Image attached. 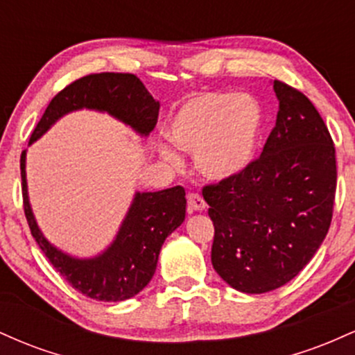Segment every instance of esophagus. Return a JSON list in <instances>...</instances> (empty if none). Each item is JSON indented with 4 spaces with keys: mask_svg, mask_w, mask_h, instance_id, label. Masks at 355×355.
Wrapping results in <instances>:
<instances>
[{
    "mask_svg": "<svg viewBox=\"0 0 355 355\" xmlns=\"http://www.w3.org/2000/svg\"><path fill=\"white\" fill-rule=\"evenodd\" d=\"M187 202H189V207L191 210H205L207 209V202L203 200L202 195H198V193H189Z\"/></svg>",
    "mask_w": 355,
    "mask_h": 355,
    "instance_id": "obj_1",
    "label": "esophagus"
}]
</instances>
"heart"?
I'll list each match as a JSON object with an SVG mask.
<instances>
[{
  "instance_id": "b5f03b06",
  "label": "heart",
  "mask_w": 355,
  "mask_h": 355,
  "mask_svg": "<svg viewBox=\"0 0 355 355\" xmlns=\"http://www.w3.org/2000/svg\"><path fill=\"white\" fill-rule=\"evenodd\" d=\"M262 123V110L252 96L210 92L178 110L168 135L183 150L197 153V165L205 177L225 180L252 162ZM162 155L168 164L180 165V155L170 146H162Z\"/></svg>"
}]
</instances>
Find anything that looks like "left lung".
I'll return each instance as SVG.
<instances>
[{
  "label": "left lung",
  "mask_w": 355,
  "mask_h": 355,
  "mask_svg": "<svg viewBox=\"0 0 355 355\" xmlns=\"http://www.w3.org/2000/svg\"><path fill=\"white\" fill-rule=\"evenodd\" d=\"M279 113L263 152L202 189L214 222L211 266L230 287L263 294L311 262L332 222L336 148L302 92L275 80Z\"/></svg>",
  "instance_id": "left-lung-1"
}]
</instances>
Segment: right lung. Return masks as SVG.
I'll return each instance as SVG.
<instances>
[{"instance_id":"right-lung-1","label":"right lung","mask_w":355,"mask_h":355,"mask_svg":"<svg viewBox=\"0 0 355 355\" xmlns=\"http://www.w3.org/2000/svg\"><path fill=\"white\" fill-rule=\"evenodd\" d=\"M80 108L108 112L133 126L141 135H148L158 120L160 103L133 73H92L71 81L53 96L42 120L30 137V144L40 138L64 113ZM23 150L21 168L23 210L31 235L58 274L75 291L103 302H120L135 297L152 280L158 254L165 239L182 225L185 218V190L180 185L162 191L137 193L116 240L107 252L89 260L64 255L50 245L36 225L26 191Z\"/></svg>"}]
</instances>
